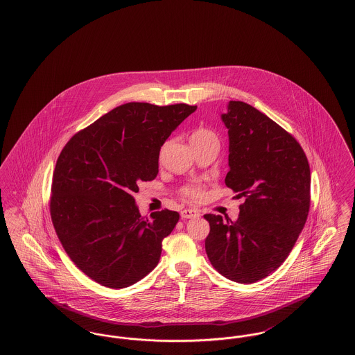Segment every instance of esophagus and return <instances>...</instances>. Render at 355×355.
Returning a JSON list of instances; mask_svg holds the SVG:
<instances>
[{
    "label": "esophagus",
    "mask_w": 355,
    "mask_h": 355,
    "mask_svg": "<svg viewBox=\"0 0 355 355\" xmlns=\"http://www.w3.org/2000/svg\"><path fill=\"white\" fill-rule=\"evenodd\" d=\"M200 216H201V213H200V210H197V209H184V210L181 211V217H182L184 220L198 218Z\"/></svg>",
    "instance_id": "obj_1"
}]
</instances>
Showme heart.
Here are the masks:
<instances>
[{
	"mask_svg": "<svg viewBox=\"0 0 355 355\" xmlns=\"http://www.w3.org/2000/svg\"><path fill=\"white\" fill-rule=\"evenodd\" d=\"M191 144H216L218 145L217 135L206 128H200L193 132L190 137ZM182 194L186 198L191 201H200L203 197V186L200 184H190L182 189Z\"/></svg>",
	"mask_w": 355,
	"mask_h": 355,
	"instance_id": "obj_1",
	"label": "heart"
}]
</instances>
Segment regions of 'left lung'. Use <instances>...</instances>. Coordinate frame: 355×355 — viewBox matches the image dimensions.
I'll use <instances>...</instances> for the list:
<instances>
[{
    "mask_svg": "<svg viewBox=\"0 0 355 355\" xmlns=\"http://www.w3.org/2000/svg\"><path fill=\"white\" fill-rule=\"evenodd\" d=\"M225 184L243 198L236 222L205 214V249L214 269L238 284L277 270L294 248L310 207V166L297 139L252 105L230 101Z\"/></svg>",
    "mask_w": 355,
    "mask_h": 355,
    "instance_id": "obj_1",
    "label": "left lung"
}]
</instances>
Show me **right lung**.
<instances>
[{"instance_id":"right-lung-1","label":"right lung","mask_w":355,"mask_h":355,"mask_svg":"<svg viewBox=\"0 0 355 355\" xmlns=\"http://www.w3.org/2000/svg\"><path fill=\"white\" fill-rule=\"evenodd\" d=\"M197 106L128 102L69 139L51 184L53 226L70 259L103 286H130L157 266L180 220L171 210L144 218L133 193L158 174L161 146Z\"/></svg>"}]
</instances>
